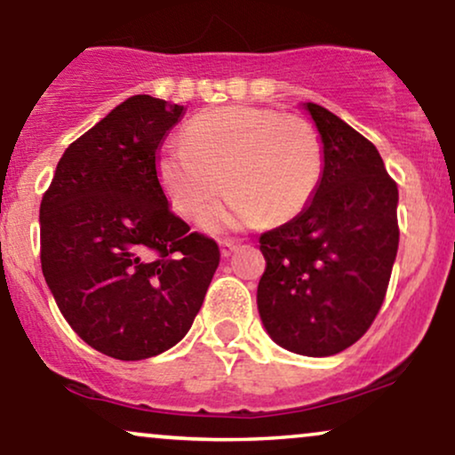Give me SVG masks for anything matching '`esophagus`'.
Masks as SVG:
<instances>
[{
  "label": "esophagus",
  "instance_id": "esophagus-1",
  "mask_svg": "<svg viewBox=\"0 0 455 455\" xmlns=\"http://www.w3.org/2000/svg\"><path fill=\"white\" fill-rule=\"evenodd\" d=\"M239 239H220V252L222 257H231V254L237 250Z\"/></svg>",
  "mask_w": 455,
  "mask_h": 455
}]
</instances>
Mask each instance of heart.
<instances>
[{"label":"heart","instance_id":"1","mask_svg":"<svg viewBox=\"0 0 455 455\" xmlns=\"http://www.w3.org/2000/svg\"><path fill=\"white\" fill-rule=\"evenodd\" d=\"M325 169L318 130L301 115L263 107H222L188 122L181 145L158 156L156 175L166 201L198 222L224 192L227 207L212 227L289 222L315 201Z\"/></svg>","mask_w":455,"mask_h":455}]
</instances>
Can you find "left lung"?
I'll return each instance as SVG.
<instances>
[{"instance_id": "obj_1", "label": "left lung", "mask_w": 455, "mask_h": 455, "mask_svg": "<svg viewBox=\"0 0 455 455\" xmlns=\"http://www.w3.org/2000/svg\"><path fill=\"white\" fill-rule=\"evenodd\" d=\"M325 169L304 213L260 235L265 271L257 304L286 351L327 357L355 344L377 318L398 252V186L363 134L307 102Z\"/></svg>"}]
</instances>
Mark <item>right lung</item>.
<instances>
[{"instance_id": "obj_1", "label": "right lung", "mask_w": 455, "mask_h": 455, "mask_svg": "<svg viewBox=\"0 0 455 455\" xmlns=\"http://www.w3.org/2000/svg\"><path fill=\"white\" fill-rule=\"evenodd\" d=\"M181 104L132 96L64 151L40 203V263L57 307L92 348L122 362L186 336L220 248L169 210L156 175Z\"/></svg>"}]
</instances>
